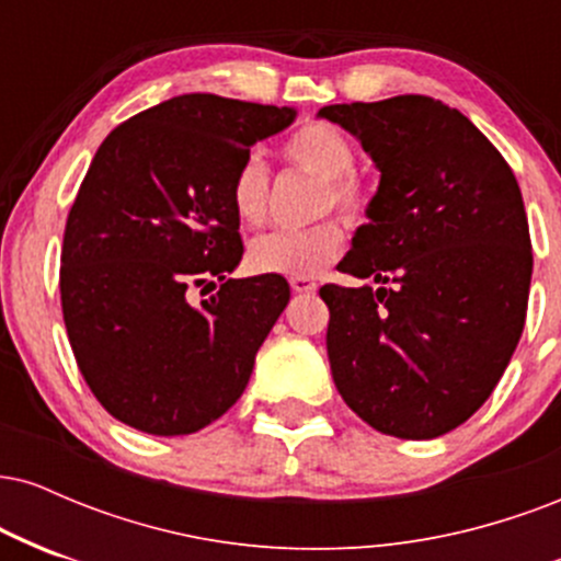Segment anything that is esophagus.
<instances>
[{
	"label": "esophagus",
	"mask_w": 561,
	"mask_h": 561,
	"mask_svg": "<svg viewBox=\"0 0 561 561\" xmlns=\"http://www.w3.org/2000/svg\"><path fill=\"white\" fill-rule=\"evenodd\" d=\"M289 287H293L295 293H313V289H317V282L308 279V276H293V279H289Z\"/></svg>",
	"instance_id": "obj_1"
}]
</instances>
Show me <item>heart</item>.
I'll use <instances>...</instances> for the list:
<instances>
[{
  "instance_id": "obj_1",
  "label": "heart",
  "mask_w": 561,
  "mask_h": 561,
  "mask_svg": "<svg viewBox=\"0 0 561 561\" xmlns=\"http://www.w3.org/2000/svg\"><path fill=\"white\" fill-rule=\"evenodd\" d=\"M282 158L293 169L321 179L319 214H340L364 218L369 210V186L356 171V147L351 137L327 121H306L282 141ZM231 208L244 227H259L268 214L272 179L266 163L250 152L240 160L229 186ZM345 248V224L324 218L308 229H279L255 237L250 242L248 261L261 274L317 276L337 261Z\"/></svg>"
}]
</instances>
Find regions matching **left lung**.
<instances>
[{"mask_svg": "<svg viewBox=\"0 0 561 561\" xmlns=\"http://www.w3.org/2000/svg\"><path fill=\"white\" fill-rule=\"evenodd\" d=\"M362 139L379 190L340 272L324 285L327 356L366 424L430 440L488 401L525 327L533 250L523 192L467 115L424 94L327 105Z\"/></svg>", "mask_w": 561, "mask_h": 561, "instance_id": "obj_1", "label": "left lung"}]
</instances>
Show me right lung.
<instances>
[{"label": "right lung", "mask_w": 561, "mask_h": 561, "mask_svg": "<svg viewBox=\"0 0 561 561\" xmlns=\"http://www.w3.org/2000/svg\"><path fill=\"white\" fill-rule=\"evenodd\" d=\"M293 107L182 94L115 126L66 221L62 319L107 414L150 435H190L227 414L285 311L279 274L227 279L242 259L229 186ZM214 299L192 307V288ZM203 295V293H199Z\"/></svg>", "instance_id": "add662e5"}]
</instances>
